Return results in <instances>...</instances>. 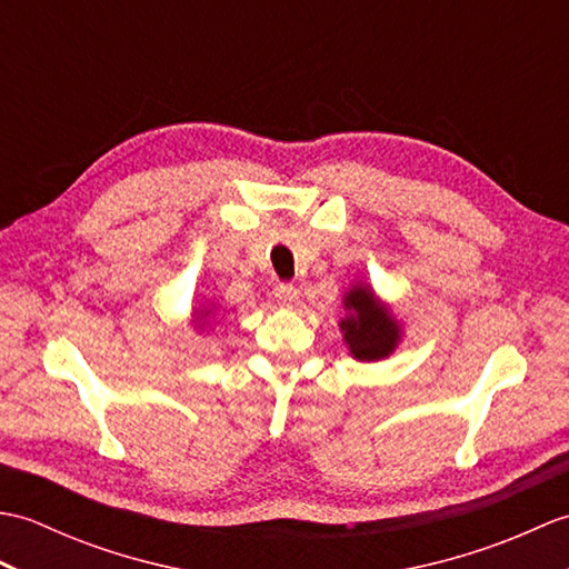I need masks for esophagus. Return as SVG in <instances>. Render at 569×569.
<instances>
[{"instance_id": "1", "label": "esophagus", "mask_w": 569, "mask_h": 569, "mask_svg": "<svg viewBox=\"0 0 569 569\" xmlns=\"http://www.w3.org/2000/svg\"><path fill=\"white\" fill-rule=\"evenodd\" d=\"M298 298H300V291L293 286V283H281L276 286V300L281 303L283 308H293L298 306Z\"/></svg>"}]
</instances>
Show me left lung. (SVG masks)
<instances>
[{"label":"left lung","instance_id":"1","mask_svg":"<svg viewBox=\"0 0 569 569\" xmlns=\"http://www.w3.org/2000/svg\"><path fill=\"white\" fill-rule=\"evenodd\" d=\"M345 310L347 318L340 320V330L349 355L355 359H386L401 342V325L391 316V308L373 296L369 286L357 283L352 291H347Z\"/></svg>","mask_w":569,"mask_h":569}]
</instances>
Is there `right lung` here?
Listing matches in <instances>:
<instances>
[{
    "label": "right lung",
    "mask_w": 569,
    "mask_h": 569,
    "mask_svg": "<svg viewBox=\"0 0 569 569\" xmlns=\"http://www.w3.org/2000/svg\"><path fill=\"white\" fill-rule=\"evenodd\" d=\"M204 316H208V312H204Z\"/></svg>",
    "instance_id": "1"
}]
</instances>
